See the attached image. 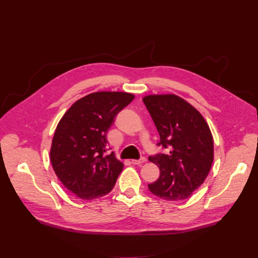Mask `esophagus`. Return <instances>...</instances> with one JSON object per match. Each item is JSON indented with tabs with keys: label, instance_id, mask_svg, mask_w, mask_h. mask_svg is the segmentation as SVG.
Returning <instances> with one entry per match:
<instances>
[{
	"label": "esophagus",
	"instance_id": "obj_1",
	"mask_svg": "<svg viewBox=\"0 0 258 258\" xmlns=\"http://www.w3.org/2000/svg\"><path fill=\"white\" fill-rule=\"evenodd\" d=\"M146 161H147V159H146L145 157H142V158L139 159V160L133 159V160H132V163H133V164H136V165H141V164H143V163L146 162Z\"/></svg>",
	"mask_w": 258,
	"mask_h": 258
}]
</instances>
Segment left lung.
<instances>
[{"label":"left lung","instance_id":"1","mask_svg":"<svg viewBox=\"0 0 258 258\" xmlns=\"http://www.w3.org/2000/svg\"><path fill=\"white\" fill-rule=\"evenodd\" d=\"M143 101L159 133L157 145L168 149L149 157L160 176L148 188L167 201L187 199L204 182L213 162L210 128L198 110L176 95H148Z\"/></svg>","mask_w":258,"mask_h":258}]
</instances>
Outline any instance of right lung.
<instances>
[{
	"label": "right lung",
	"instance_id": "obj_1",
	"mask_svg": "<svg viewBox=\"0 0 258 258\" xmlns=\"http://www.w3.org/2000/svg\"><path fill=\"white\" fill-rule=\"evenodd\" d=\"M135 96L125 92H96L76 103L60 119L52 141L53 169L71 193L84 200L111 191L123 163L114 153L104 155L109 128Z\"/></svg>",
	"mask_w": 258,
	"mask_h": 258
}]
</instances>
